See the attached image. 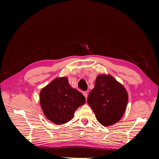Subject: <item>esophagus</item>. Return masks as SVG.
<instances>
[{
    "mask_svg": "<svg viewBox=\"0 0 159 159\" xmlns=\"http://www.w3.org/2000/svg\"><path fill=\"white\" fill-rule=\"evenodd\" d=\"M83 95H84V97L85 98V99H87V98H88V92H87V91H84Z\"/></svg>",
    "mask_w": 159,
    "mask_h": 159,
    "instance_id": "obj_1",
    "label": "esophagus"
}]
</instances>
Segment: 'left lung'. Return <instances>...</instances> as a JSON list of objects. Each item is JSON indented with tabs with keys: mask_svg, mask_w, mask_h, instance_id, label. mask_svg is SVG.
Returning <instances> with one entry per match:
<instances>
[{
	"mask_svg": "<svg viewBox=\"0 0 159 159\" xmlns=\"http://www.w3.org/2000/svg\"><path fill=\"white\" fill-rule=\"evenodd\" d=\"M128 94L124 86L110 75H99L88 103L98 121L103 126L117 123L125 111Z\"/></svg>",
	"mask_w": 159,
	"mask_h": 159,
	"instance_id": "obj_1",
	"label": "left lung"
}]
</instances>
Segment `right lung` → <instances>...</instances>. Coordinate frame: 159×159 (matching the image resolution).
<instances>
[{"mask_svg": "<svg viewBox=\"0 0 159 159\" xmlns=\"http://www.w3.org/2000/svg\"><path fill=\"white\" fill-rule=\"evenodd\" d=\"M85 102L84 96L71 87L66 77L54 79L40 93V103L44 115L56 125L70 121L75 110Z\"/></svg>", "mask_w": 159, "mask_h": 159, "instance_id": "add662e5", "label": "right lung"}]
</instances>
